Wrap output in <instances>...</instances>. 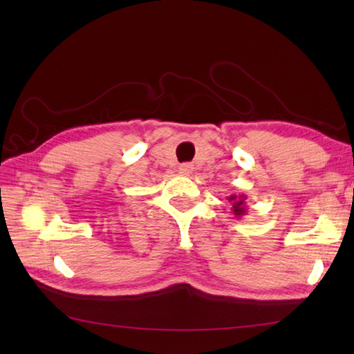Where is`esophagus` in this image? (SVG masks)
Segmentation results:
<instances>
[{
    "label": "esophagus",
    "mask_w": 354,
    "mask_h": 354,
    "mask_svg": "<svg viewBox=\"0 0 354 354\" xmlns=\"http://www.w3.org/2000/svg\"><path fill=\"white\" fill-rule=\"evenodd\" d=\"M178 171L181 173V175L189 176V175H192V173H193V165L192 164H181V165H179Z\"/></svg>",
    "instance_id": "esophagus-1"
}]
</instances>
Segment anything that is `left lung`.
Here are the masks:
<instances>
[{"label":"left lung","mask_w":354,"mask_h":354,"mask_svg":"<svg viewBox=\"0 0 354 354\" xmlns=\"http://www.w3.org/2000/svg\"><path fill=\"white\" fill-rule=\"evenodd\" d=\"M246 194H231L227 199L231 202V212L234 213L236 217H242L246 214L248 207H246Z\"/></svg>","instance_id":"left-lung-1"}]
</instances>
